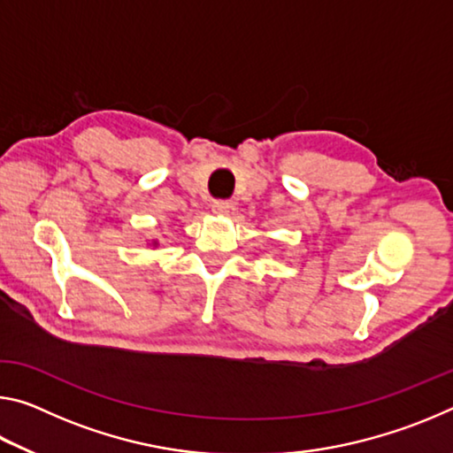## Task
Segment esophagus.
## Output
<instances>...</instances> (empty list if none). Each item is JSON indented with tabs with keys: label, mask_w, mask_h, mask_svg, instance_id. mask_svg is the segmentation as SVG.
<instances>
[{
	"label": "esophagus",
	"mask_w": 453,
	"mask_h": 453,
	"mask_svg": "<svg viewBox=\"0 0 453 453\" xmlns=\"http://www.w3.org/2000/svg\"><path fill=\"white\" fill-rule=\"evenodd\" d=\"M229 210H232V203L224 202V199H218V202L211 203V211L216 213V216H227Z\"/></svg>",
	"instance_id": "34e87169"
}]
</instances>
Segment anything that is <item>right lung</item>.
Here are the masks:
<instances>
[{
    "instance_id": "right-lung-1",
    "label": "right lung",
    "mask_w": 453,
    "mask_h": 453,
    "mask_svg": "<svg viewBox=\"0 0 453 453\" xmlns=\"http://www.w3.org/2000/svg\"><path fill=\"white\" fill-rule=\"evenodd\" d=\"M157 245H159V243H157V240H150V242H148V248H151V250H156Z\"/></svg>"
}]
</instances>
